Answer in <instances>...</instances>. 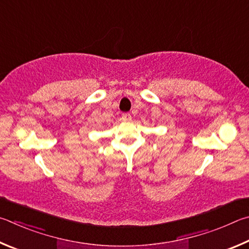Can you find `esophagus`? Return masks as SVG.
<instances>
[{"mask_svg": "<svg viewBox=\"0 0 249 249\" xmlns=\"http://www.w3.org/2000/svg\"><path fill=\"white\" fill-rule=\"evenodd\" d=\"M121 119H122V121H130L131 120V115H130V113H122V116H121Z\"/></svg>", "mask_w": 249, "mask_h": 249, "instance_id": "esophagus-1", "label": "esophagus"}]
</instances>
